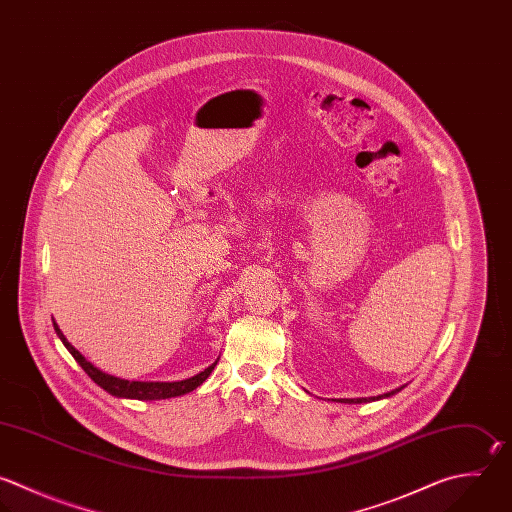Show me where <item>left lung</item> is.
Masks as SVG:
<instances>
[{"mask_svg":"<svg viewBox=\"0 0 512 512\" xmlns=\"http://www.w3.org/2000/svg\"><path fill=\"white\" fill-rule=\"evenodd\" d=\"M404 386H400V388H396V390H390V392H386V394H378V396H370V398H342V400H338V402H344V404H362V402H372V400H380V398H390L392 394H396V392H400Z\"/></svg>","mask_w":512,"mask_h":512,"instance_id":"obj_1","label":"left lung"}]
</instances>
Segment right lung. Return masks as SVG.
Segmentation results:
<instances>
[{
    "label": "right lung",
    "mask_w": 512,
    "mask_h": 512,
    "mask_svg": "<svg viewBox=\"0 0 512 512\" xmlns=\"http://www.w3.org/2000/svg\"><path fill=\"white\" fill-rule=\"evenodd\" d=\"M54 330L60 336V340L64 342V346L70 350V354L76 358V362L86 370V374L98 384L102 386L106 392H110L112 396L118 398H134V400H162V398H174V396H182L188 394L192 390H196L214 370V366L218 364V360L214 364H210L206 370H202L200 374L186 378V380H176V382H142V380H126V378H118L112 374L102 372L100 368H96L92 362H88L84 358V354H80L64 336V332L60 330V326L54 322Z\"/></svg>",
    "instance_id": "1"
}]
</instances>
